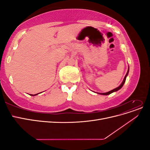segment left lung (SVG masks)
<instances>
[{
	"label": "left lung",
	"instance_id": "left-lung-1",
	"mask_svg": "<svg viewBox=\"0 0 150 150\" xmlns=\"http://www.w3.org/2000/svg\"><path fill=\"white\" fill-rule=\"evenodd\" d=\"M129 67H128V72H127V73H126V76H125V78H124L123 81H122V83H121V84L118 86V87L116 88H115V89H112V90H111V91H108V92H107V93H97V94H101V95H109V94H111V93H112L117 91L120 90V89L122 87V86L124 85V84H125V81H126V77H127V76H128V73H129Z\"/></svg>",
	"mask_w": 150,
	"mask_h": 150
}]
</instances>
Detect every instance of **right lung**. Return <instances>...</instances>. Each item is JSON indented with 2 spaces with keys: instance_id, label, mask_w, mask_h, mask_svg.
<instances>
[{
  "instance_id": "obj_1",
  "label": "right lung",
  "mask_w": 150,
  "mask_h": 150,
  "mask_svg": "<svg viewBox=\"0 0 150 150\" xmlns=\"http://www.w3.org/2000/svg\"><path fill=\"white\" fill-rule=\"evenodd\" d=\"M39 93H38V94H30V96H36V95H38V94H39Z\"/></svg>"
}]
</instances>
